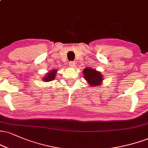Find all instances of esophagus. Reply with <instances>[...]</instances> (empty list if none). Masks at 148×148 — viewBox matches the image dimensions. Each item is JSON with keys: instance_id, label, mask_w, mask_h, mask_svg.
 I'll use <instances>...</instances> for the list:
<instances>
[{"instance_id": "34e87169", "label": "esophagus", "mask_w": 148, "mask_h": 148, "mask_svg": "<svg viewBox=\"0 0 148 148\" xmlns=\"http://www.w3.org/2000/svg\"><path fill=\"white\" fill-rule=\"evenodd\" d=\"M75 64L76 62H74V61H70V62H69V65L70 66V67H75Z\"/></svg>"}]
</instances>
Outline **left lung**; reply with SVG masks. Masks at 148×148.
<instances>
[{"instance_id":"8db88e82","label":"left lung","mask_w":148,"mask_h":148,"mask_svg":"<svg viewBox=\"0 0 148 148\" xmlns=\"http://www.w3.org/2000/svg\"><path fill=\"white\" fill-rule=\"evenodd\" d=\"M84 74L85 79L87 80L88 83L90 86H99L101 85V81H102V74L101 73L96 71L95 69H92L87 67L84 69Z\"/></svg>"}]
</instances>
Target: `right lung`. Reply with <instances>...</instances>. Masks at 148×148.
<instances>
[{
	"label": "right lung",
	"instance_id": "right-lung-1",
	"mask_svg": "<svg viewBox=\"0 0 148 148\" xmlns=\"http://www.w3.org/2000/svg\"><path fill=\"white\" fill-rule=\"evenodd\" d=\"M56 74V69H53V70L51 71L50 72L47 74V75L43 79V81H53L55 78Z\"/></svg>",
	"mask_w": 148,
	"mask_h": 148
}]
</instances>
